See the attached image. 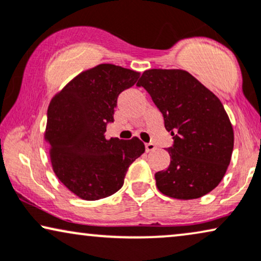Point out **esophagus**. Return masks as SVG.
<instances>
[{"label": "esophagus", "mask_w": 261, "mask_h": 261, "mask_svg": "<svg viewBox=\"0 0 261 261\" xmlns=\"http://www.w3.org/2000/svg\"><path fill=\"white\" fill-rule=\"evenodd\" d=\"M156 149V145L154 143H145V151L149 152V151H152Z\"/></svg>", "instance_id": "obj_1"}]
</instances>
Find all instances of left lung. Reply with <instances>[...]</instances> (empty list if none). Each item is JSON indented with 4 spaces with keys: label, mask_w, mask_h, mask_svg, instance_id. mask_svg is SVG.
Instances as JSON below:
<instances>
[{
    "label": "left lung",
    "mask_w": 261,
    "mask_h": 261,
    "mask_svg": "<svg viewBox=\"0 0 261 261\" xmlns=\"http://www.w3.org/2000/svg\"><path fill=\"white\" fill-rule=\"evenodd\" d=\"M143 87L165 119L174 144L171 163L155 174L165 196L196 199L216 187L227 172L234 148V131L220 99L181 69H149Z\"/></svg>",
    "instance_id": "obj_1"
}]
</instances>
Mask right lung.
Returning <instances> with one entry per match:
<instances>
[{
	"label": "right lung",
	"mask_w": 261,
	"mask_h": 261,
	"mask_svg": "<svg viewBox=\"0 0 261 261\" xmlns=\"http://www.w3.org/2000/svg\"><path fill=\"white\" fill-rule=\"evenodd\" d=\"M140 72L114 64L82 71L52 98L45 140L60 181L85 200H98L121 189L128 167L143 154L137 137L106 140L118 95L133 87Z\"/></svg>",
	"instance_id": "1"
}]
</instances>
